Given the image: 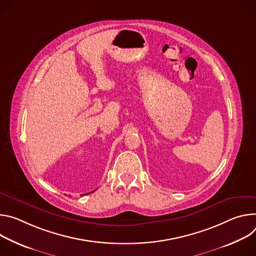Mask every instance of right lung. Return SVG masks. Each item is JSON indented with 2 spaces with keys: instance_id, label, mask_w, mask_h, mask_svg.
<instances>
[{
  "instance_id": "obj_1",
  "label": "right lung",
  "mask_w": 256,
  "mask_h": 256,
  "mask_svg": "<svg viewBox=\"0 0 256 256\" xmlns=\"http://www.w3.org/2000/svg\"><path fill=\"white\" fill-rule=\"evenodd\" d=\"M92 192H94V191H92Z\"/></svg>"
}]
</instances>
